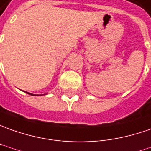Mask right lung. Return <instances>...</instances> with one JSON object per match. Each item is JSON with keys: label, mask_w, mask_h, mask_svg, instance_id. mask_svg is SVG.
<instances>
[{"label": "right lung", "mask_w": 151, "mask_h": 151, "mask_svg": "<svg viewBox=\"0 0 151 151\" xmlns=\"http://www.w3.org/2000/svg\"><path fill=\"white\" fill-rule=\"evenodd\" d=\"M26 93H28V92H26ZM28 94H30L31 96H36V95H33V94H31V93H28Z\"/></svg>", "instance_id": "right-lung-1"}]
</instances>
